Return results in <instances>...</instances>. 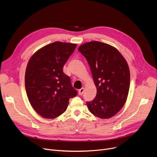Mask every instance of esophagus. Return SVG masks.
<instances>
[{
  "mask_svg": "<svg viewBox=\"0 0 157 157\" xmlns=\"http://www.w3.org/2000/svg\"><path fill=\"white\" fill-rule=\"evenodd\" d=\"M84 92H85L84 88H81L79 89V95H83V94L84 93Z\"/></svg>",
  "mask_w": 157,
  "mask_h": 157,
  "instance_id": "34e87169",
  "label": "esophagus"
}]
</instances>
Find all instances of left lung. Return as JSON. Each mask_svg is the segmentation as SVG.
<instances>
[{
	"label": "left lung",
	"instance_id": "left-lung-1",
	"mask_svg": "<svg viewBox=\"0 0 157 157\" xmlns=\"http://www.w3.org/2000/svg\"><path fill=\"white\" fill-rule=\"evenodd\" d=\"M78 51L88 62L97 95L86 102L90 113L107 119L124 105L130 87V71L125 59L117 49L108 44L92 41L80 46Z\"/></svg>",
	"mask_w": 157,
	"mask_h": 157
}]
</instances>
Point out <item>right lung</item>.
I'll list each match as a JSON object with an SVG mask.
<instances>
[{"label":"right lung","mask_w":157,"mask_h":157,"mask_svg":"<svg viewBox=\"0 0 157 157\" xmlns=\"http://www.w3.org/2000/svg\"><path fill=\"white\" fill-rule=\"evenodd\" d=\"M77 44L54 42L40 48L30 59L25 75L29 101L34 109L44 118L59 117L67 108L77 91L63 67Z\"/></svg>","instance_id":"add662e5"}]
</instances>
